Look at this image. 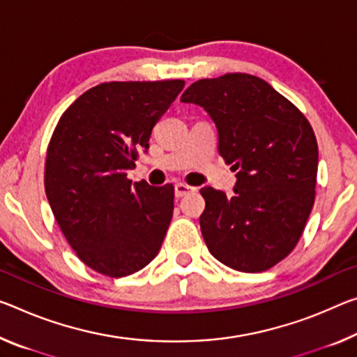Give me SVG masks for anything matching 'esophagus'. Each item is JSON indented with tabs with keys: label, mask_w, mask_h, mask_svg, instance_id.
<instances>
[{
	"label": "esophagus",
	"mask_w": 357,
	"mask_h": 357,
	"mask_svg": "<svg viewBox=\"0 0 357 357\" xmlns=\"http://www.w3.org/2000/svg\"><path fill=\"white\" fill-rule=\"evenodd\" d=\"M197 188H192V185H188L184 183H176L174 184V195L176 197H183L185 194H189V192H195Z\"/></svg>",
	"instance_id": "esophagus-1"
}]
</instances>
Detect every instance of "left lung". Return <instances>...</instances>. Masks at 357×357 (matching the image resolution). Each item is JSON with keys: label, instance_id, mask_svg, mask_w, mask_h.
<instances>
[{"label": "left lung", "instance_id": "obj_1", "mask_svg": "<svg viewBox=\"0 0 357 357\" xmlns=\"http://www.w3.org/2000/svg\"><path fill=\"white\" fill-rule=\"evenodd\" d=\"M181 101L216 123L219 154L236 173L235 194L203 188L200 229L209 252L227 267L259 273L291 254L314 203L318 143L289 100L245 73L200 79Z\"/></svg>", "mask_w": 357, "mask_h": 357}]
</instances>
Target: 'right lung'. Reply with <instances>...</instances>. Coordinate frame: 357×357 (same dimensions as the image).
I'll return each instance as SVG.
<instances>
[{
  "instance_id": "add662e5",
  "label": "right lung",
  "mask_w": 357,
  "mask_h": 357,
  "mask_svg": "<svg viewBox=\"0 0 357 357\" xmlns=\"http://www.w3.org/2000/svg\"><path fill=\"white\" fill-rule=\"evenodd\" d=\"M184 81L103 82L61 114L50 138L44 188L77 257L122 278L157 256L173 216L174 188L132 184L139 151Z\"/></svg>"
}]
</instances>
